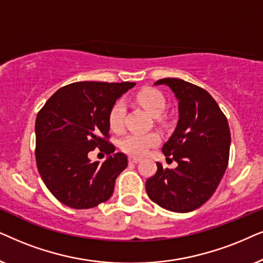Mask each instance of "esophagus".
<instances>
[{
  "label": "esophagus",
  "instance_id": "esophagus-1",
  "mask_svg": "<svg viewBox=\"0 0 263 263\" xmlns=\"http://www.w3.org/2000/svg\"><path fill=\"white\" fill-rule=\"evenodd\" d=\"M141 159H138V157H128V162L129 163H138Z\"/></svg>",
  "mask_w": 263,
  "mask_h": 263
}]
</instances>
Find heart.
Wrapping results in <instances>:
<instances>
[{"label":"heart","mask_w":263,"mask_h":263,"mask_svg":"<svg viewBox=\"0 0 263 263\" xmlns=\"http://www.w3.org/2000/svg\"><path fill=\"white\" fill-rule=\"evenodd\" d=\"M136 101L154 117H160L166 108V99L163 93L156 89L146 87L136 95ZM126 114V104L124 100H118L110 107L108 113V125L115 134H120L124 129V119ZM161 141L156 132L146 134H129L120 141V149L125 154L134 157L144 156L150 148H154Z\"/></svg>","instance_id":"obj_1"}]
</instances>
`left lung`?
Masks as SVG:
<instances>
[{
	"instance_id": "left-lung-1",
	"label": "left lung",
	"mask_w": 263,
	"mask_h": 263,
	"mask_svg": "<svg viewBox=\"0 0 263 263\" xmlns=\"http://www.w3.org/2000/svg\"><path fill=\"white\" fill-rule=\"evenodd\" d=\"M178 100L179 120L162 146L174 170L156 162L157 171L145 183L149 198L161 208L189 213L205 203L221 181L229 164V122L215 100L204 89L178 78H164Z\"/></svg>"
}]
</instances>
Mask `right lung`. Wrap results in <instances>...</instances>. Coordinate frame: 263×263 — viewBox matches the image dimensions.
<instances>
[{"label": "right lung", "mask_w": 263, "mask_h": 263, "mask_svg": "<svg viewBox=\"0 0 263 263\" xmlns=\"http://www.w3.org/2000/svg\"><path fill=\"white\" fill-rule=\"evenodd\" d=\"M136 83L77 82L59 89L36 118V162L45 186L61 203L89 209L113 195L115 179L127 157L109 143L108 113ZM99 147L110 156L91 163Z\"/></svg>", "instance_id": "1"}]
</instances>
